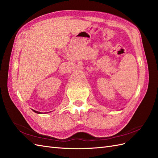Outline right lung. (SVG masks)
Wrapping results in <instances>:
<instances>
[{"mask_svg":"<svg viewBox=\"0 0 158 158\" xmlns=\"http://www.w3.org/2000/svg\"><path fill=\"white\" fill-rule=\"evenodd\" d=\"M33 110L34 111V112H35V113H41L40 112H38V111H36V110Z\"/></svg>","mask_w":158,"mask_h":158,"instance_id":"obj_1","label":"right lung"}]
</instances>
